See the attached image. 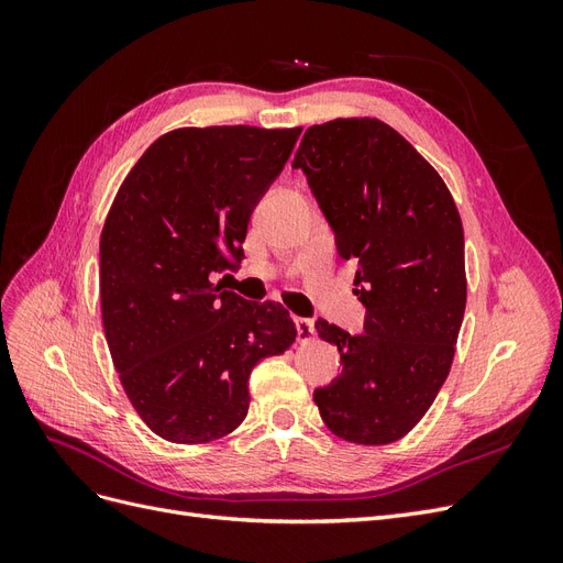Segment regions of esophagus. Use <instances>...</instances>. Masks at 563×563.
Returning a JSON list of instances; mask_svg holds the SVG:
<instances>
[{
	"label": "esophagus",
	"mask_w": 563,
	"mask_h": 563,
	"mask_svg": "<svg viewBox=\"0 0 563 563\" xmlns=\"http://www.w3.org/2000/svg\"><path fill=\"white\" fill-rule=\"evenodd\" d=\"M296 329H298V340L300 343H310V340H314V323L310 319H302L298 317L296 319Z\"/></svg>",
	"instance_id": "34e87169"
}]
</instances>
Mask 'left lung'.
Returning a JSON list of instances; mask_svg holds the SVG:
<instances>
[{
    "mask_svg": "<svg viewBox=\"0 0 563 563\" xmlns=\"http://www.w3.org/2000/svg\"><path fill=\"white\" fill-rule=\"evenodd\" d=\"M302 168L335 232L356 258L364 333L317 319L343 373L314 389L327 428L352 444L383 446L411 432L444 385L467 302L465 234L434 166L373 117H338L305 131Z\"/></svg>",
    "mask_w": 563,
    "mask_h": 563,
    "instance_id": "1",
    "label": "left lung"
}]
</instances>
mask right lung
Masks as SVG:
<instances>
[{"label": "right lung", "instance_id": "obj_1", "mask_svg": "<svg viewBox=\"0 0 563 563\" xmlns=\"http://www.w3.org/2000/svg\"><path fill=\"white\" fill-rule=\"evenodd\" d=\"M296 129L183 126L119 185L100 232V310L135 413L174 444H209L249 413L251 368L296 343L279 302L225 291L249 220L291 157Z\"/></svg>", "mask_w": 563, "mask_h": 563}]
</instances>
